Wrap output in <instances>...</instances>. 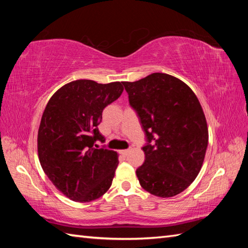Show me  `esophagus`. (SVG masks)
Instances as JSON below:
<instances>
[{"mask_svg":"<svg viewBox=\"0 0 248 248\" xmlns=\"http://www.w3.org/2000/svg\"><path fill=\"white\" fill-rule=\"evenodd\" d=\"M120 154L123 155L124 156H127V155H128V154H129V150H128V149H125V150H120Z\"/></svg>","mask_w":248,"mask_h":248,"instance_id":"1","label":"esophagus"}]
</instances>
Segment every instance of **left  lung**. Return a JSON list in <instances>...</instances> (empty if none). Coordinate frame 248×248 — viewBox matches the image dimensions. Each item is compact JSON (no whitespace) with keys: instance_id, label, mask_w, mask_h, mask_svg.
<instances>
[{"instance_id":"obj_1","label":"left lung","mask_w":248,"mask_h":248,"mask_svg":"<svg viewBox=\"0 0 248 248\" xmlns=\"http://www.w3.org/2000/svg\"><path fill=\"white\" fill-rule=\"evenodd\" d=\"M123 84L148 140L144 164L136 170L140 186L157 197L176 196L196 179L207 151L208 125L199 100L167 73Z\"/></svg>"}]
</instances>
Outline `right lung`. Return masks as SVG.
<instances>
[{
  "label": "right lung",
  "instance_id": "1",
  "mask_svg": "<svg viewBox=\"0 0 248 248\" xmlns=\"http://www.w3.org/2000/svg\"><path fill=\"white\" fill-rule=\"evenodd\" d=\"M123 92V82L77 80L62 86L46 104L37 136L39 162L54 186L71 200L93 202L112 186L118 154L93 145L104 141L98 129L103 108Z\"/></svg>",
  "mask_w": 248,
  "mask_h": 248
}]
</instances>
